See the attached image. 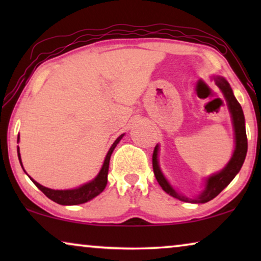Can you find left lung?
I'll list each match as a JSON object with an SVG mask.
<instances>
[{"label": "left lung", "mask_w": 261, "mask_h": 261, "mask_svg": "<svg viewBox=\"0 0 261 261\" xmlns=\"http://www.w3.org/2000/svg\"><path fill=\"white\" fill-rule=\"evenodd\" d=\"M213 80L215 81V84L220 88V90L222 91V94L226 98L228 109H229L231 121H233V127H234V134H235V148L234 153L231 155V158L224 169H222L220 172H217L213 176L208 177L205 179V187L201 194L195 198H188L187 196L180 195L179 192H177L174 189L171 187V184L167 181V179L164 176L162 170L159 167L158 162V151L159 146L156 145L153 151L152 156V164H153V172L158 180L160 187L163 188V190L172 196L174 198H178L179 201L183 202H190V203H206L212 201L213 198H215L231 180L234 179V177L239 173V171L241 170L242 164L245 162L246 154H247V135H246V128H245V116L244 112L240 103L238 102V99L235 98L231 90L230 85L228 82L224 80L223 77L214 76Z\"/></svg>", "instance_id": "left-lung-1"}]
</instances>
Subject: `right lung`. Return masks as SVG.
<instances>
[{"label": "right lung", "mask_w": 261, "mask_h": 261, "mask_svg": "<svg viewBox=\"0 0 261 261\" xmlns=\"http://www.w3.org/2000/svg\"><path fill=\"white\" fill-rule=\"evenodd\" d=\"M123 135L124 134H121L120 137L117 138L115 141H114L112 147L109 148V151L106 155L105 163H103V165H102V169L98 172L97 176H96L91 181H89V183L81 185L80 188L71 189V190H53V189H48L46 187H42L41 184L37 183V181H35L33 178H31V177L30 178L32 179V181H33V183L37 185V187L40 189V190L44 192V194L47 196L49 199H52L53 202L58 203V204L77 205V204H82V203L90 201V199L96 197V196L99 195L103 190H105L107 181H108V170H109L110 156H112V153L114 151V148L116 147V145L119 144ZM19 139L20 138L17 137V142H19ZM17 156H19L20 164H21V166H22V163H21L19 146H17ZM22 169H23V167H22Z\"/></svg>", "instance_id": "1"}]
</instances>
